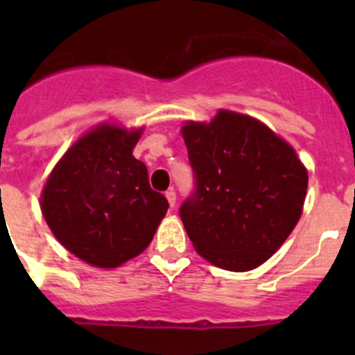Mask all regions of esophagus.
<instances>
[{
    "label": "esophagus",
    "mask_w": 355,
    "mask_h": 355,
    "mask_svg": "<svg viewBox=\"0 0 355 355\" xmlns=\"http://www.w3.org/2000/svg\"><path fill=\"white\" fill-rule=\"evenodd\" d=\"M165 196H167V200H168V205H171V208H174L175 206V190L174 188L167 190V192H165Z\"/></svg>",
    "instance_id": "34e87169"
}]
</instances>
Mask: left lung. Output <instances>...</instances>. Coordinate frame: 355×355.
I'll return each instance as SVG.
<instances>
[{"mask_svg":"<svg viewBox=\"0 0 355 355\" xmlns=\"http://www.w3.org/2000/svg\"><path fill=\"white\" fill-rule=\"evenodd\" d=\"M193 172L180 216L197 252L231 272L252 270L283 245L302 213L307 171L277 135L220 110L183 128Z\"/></svg>","mask_w":355,"mask_h":355,"instance_id":"left-lung-1","label":"left lung"}]
</instances>
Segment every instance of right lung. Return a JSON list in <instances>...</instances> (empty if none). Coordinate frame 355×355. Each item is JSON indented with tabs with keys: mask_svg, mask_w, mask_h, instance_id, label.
Returning <instances> with one entry per match:
<instances>
[{
	"mask_svg": "<svg viewBox=\"0 0 355 355\" xmlns=\"http://www.w3.org/2000/svg\"><path fill=\"white\" fill-rule=\"evenodd\" d=\"M140 130L99 126L64 155L42 190L44 218L76 258L114 268L150 243L168 200L133 156Z\"/></svg>",
	"mask_w": 355,
	"mask_h": 355,
	"instance_id": "add662e5",
	"label": "right lung"
}]
</instances>
